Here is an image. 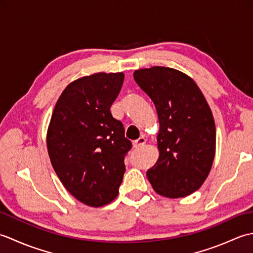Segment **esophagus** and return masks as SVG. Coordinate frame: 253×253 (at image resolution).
Instances as JSON below:
<instances>
[{"instance_id":"34e87169","label":"esophagus","mask_w":253,"mask_h":253,"mask_svg":"<svg viewBox=\"0 0 253 253\" xmlns=\"http://www.w3.org/2000/svg\"><path fill=\"white\" fill-rule=\"evenodd\" d=\"M144 143H146V139L144 138H139L137 140L133 141V148H141L142 146H144Z\"/></svg>"}]
</instances>
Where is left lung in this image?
<instances>
[{
    "mask_svg": "<svg viewBox=\"0 0 253 253\" xmlns=\"http://www.w3.org/2000/svg\"><path fill=\"white\" fill-rule=\"evenodd\" d=\"M133 78L153 101L160 121V157L147 171L150 184L168 198L190 195L207 179L215 155L211 109L197 84L176 69H138Z\"/></svg>",
    "mask_w": 253,
    "mask_h": 253,
    "instance_id": "1",
    "label": "left lung"
}]
</instances>
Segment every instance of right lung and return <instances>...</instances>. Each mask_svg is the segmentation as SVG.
Listing matches in <instances>:
<instances>
[{"mask_svg": "<svg viewBox=\"0 0 253 253\" xmlns=\"http://www.w3.org/2000/svg\"><path fill=\"white\" fill-rule=\"evenodd\" d=\"M124 83L123 73H98L69 84L58 98L46 144L58 178L87 206L102 207L118 195L126 154L132 147L111 105Z\"/></svg>", "mask_w": 253, "mask_h": 253, "instance_id": "right-lung-1", "label": "right lung"}]
</instances>
